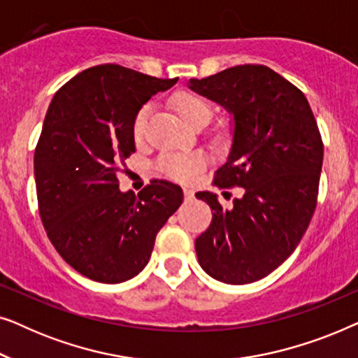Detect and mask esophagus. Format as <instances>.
Listing matches in <instances>:
<instances>
[{
    "instance_id": "esophagus-1",
    "label": "esophagus",
    "mask_w": 358,
    "mask_h": 358,
    "mask_svg": "<svg viewBox=\"0 0 358 358\" xmlns=\"http://www.w3.org/2000/svg\"><path fill=\"white\" fill-rule=\"evenodd\" d=\"M184 197H185V200H192L194 199V190L185 187L184 189Z\"/></svg>"
}]
</instances>
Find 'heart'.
Instances as JSON below:
<instances>
[{
	"instance_id": "b5f03b06",
	"label": "heart",
	"mask_w": 358,
	"mask_h": 358,
	"mask_svg": "<svg viewBox=\"0 0 358 358\" xmlns=\"http://www.w3.org/2000/svg\"><path fill=\"white\" fill-rule=\"evenodd\" d=\"M171 104L179 112V115L195 129L207 125L213 115V107L210 101L197 91L182 90L174 92V96L171 97ZM150 114L151 107L145 104L134 115L131 135L136 141L145 138L146 130H148ZM155 166L166 178L178 180V182H190L207 166V156L202 151H184V153L166 151V153L159 155Z\"/></svg>"
}]
</instances>
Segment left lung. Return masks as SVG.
Segmentation results:
<instances>
[{
	"mask_svg": "<svg viewBox=\"0 0 358 358\" xmlns=\"http://www.w3.org/2000/svg\"><path fill=\"white\" fill-rule=\"evenodd\" d=\"M190 87L233 114V145L213 184L243 187L229 208L217 194H195L213 212L195 239L199 264L231 285L261 280L295 251L315 213L324 150L316 119L305 94L264 65L228 68Z\"/></svg>",
	"mask_w": 358,
	"mask_h": 358,
	"instance_id": "left-lung-1",
	"label": "left lung"
}]
</instances>
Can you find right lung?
<instances>
[{
    "instance_id": "right-lung-1",
    "label": "right lung",
    "mask_w": 358,
    "mask_h": 358,
    "mask_svg": "<svg viewBox=\"0 0 358 358\" xmlns=\"http://www.w3.org/2000/svg\"><path fill=\"white\" fill-rule=\"evenodd\" d=\"M176 83L109 63L71 78L48 106L34 155L38 213L63 261L91 280L138 275L182 203V189L168 180L135 195L117 179L135 151L136 110Z\"/></svg>"
}]
</instances>
